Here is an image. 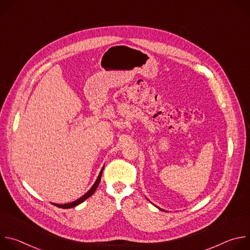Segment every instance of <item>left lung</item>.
Returning <instances> with one entry per match:
<instances>
[{
  "label": "left lung",
  "mask_w": 250,
  "mask_h": 250,
  "mask_svg": "<svg viewBox=\"0 0 250 250\" xmlns=\"http://www.w3.org/2000/svg\"><path fill=\"white\" fill-rule=\"evenodd\" d=\"M148 201H149V200H148ZM157 208H158V207H157ZM159 208V209H162V208ZM162 210H164V209H162ZM164 211H166V210H164Z\"/></svg>",
  "instance_id": "left-lung-1"
}]
</instances>
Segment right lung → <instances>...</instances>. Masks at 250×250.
Returning <instances> with one entry per match:
<instances>
[{
	"instance_id": "add662e5",
	"label": "right lung",
	"mask_w": 250,
	"mask_h": 250,
	"mask_svg": "<svg viewBox=\"0 0 250 250\" xmlns=\"http://www.w3.org/2000/svg\"><path fill=\"white\" fill-rule=\"evenodd\" d=\"M103 170H104V167H103L102 170L100 171V174H99V176H98V178H97L96 182L94 183V185H93V186L91 187V189H90L85 195H83L81 198H79L78 200H76V201H74V202L68 203V204H63V205H61V204H53V205L56 206V207H58V208H74V207L80 205L81 203H83L85 200H87L89 197H91V196L95 193L96 189L98 188V186H99V184H100V181H101V177H102Z\"/></svg>"
}]
</instances>
